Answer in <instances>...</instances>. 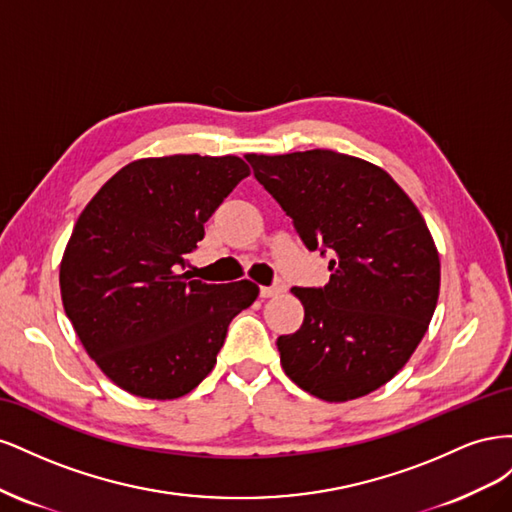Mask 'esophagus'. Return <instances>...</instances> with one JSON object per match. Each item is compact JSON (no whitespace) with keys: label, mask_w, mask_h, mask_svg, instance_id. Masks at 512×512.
Returning a JSON list of instances; mask_svg holds the SVG:
<instances>
[{"label":"esophagus","mask_w":512,"mask_h":512,"mask_svg":"<svg viewBox=\"0 0 512 512\" xmlns=\"http://www.w3.org/2000/svg\"><path fill=\"white\" fill-rule=\"evenodd\" d=\"M286 290V284L282 280H277L273 286H262L260 288V297L262 299H271V297H277V294H282Z\"/></svg>","instance_id":"34e87169"}]
</instances>
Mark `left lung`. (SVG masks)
I'll use <instances>...</instances> for the list:
<instances>
[{"instance_id":"8db88e82","label":"left lung","mask_w":512,"mask_h":512,"mask_svg":"<svg viewBox=\"0 0 512 512\" xmlns=\"http://www.w3.org/2000/svg\"><path fill=\"white\" fill-rule=\"evenodd\" d=\"M245 160L307 250L333 256L329 284L292 288L305 318L277 337L286 376L335 404L380 389L421 344L438 303L440 256L421 211L386 170L346 153Z\"/></svg>"}]
</instances>
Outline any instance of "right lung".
Returning a JSON list of instances; mask_svg holds the SVG:
<instances>
[{
    "label": "right lung",
    "mask_w": 512,
    "mask_h": 512,
    "mask_svg": "<svg viewBox=\"0 0 512 512\" xmlns=\"http://www.w3.org/2000/svg\"><path fill=\"white\" fill-rule=\"evenodd\" d=\"M247 175L237 156L134 160L76 220L59 267L61 301L119 389L160 401L188 395L218 361L230 320L256 301L250 280L205 284L177 273Z\"/></svg>",
    "instance_id": "add662e5"
}]
</instances>
